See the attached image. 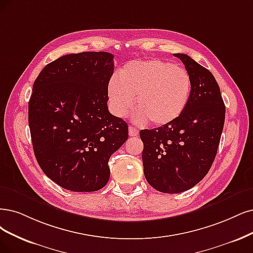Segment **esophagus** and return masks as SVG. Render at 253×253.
I'll use <instances>...</instances> for the list:
<instances>
[{"instance_id":"obj_1","label":"esophagus","mask_w":253,"mask_h":253,"mask_svg":"<svg viewBox=\"0 0 253 253\" xmlns=\"http://www.w3.org/2000/svg\"><path fill=\"white\" fill-rule=\"evenodd\" d=\"M129 135L132 136V137L137 136V135H138V130H136V129H135L134 127H132V126H130V127H129Z\"/></svg>"}]
</instances>
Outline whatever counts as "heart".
Instances as JSON below:
<instances>
[{
	"instance_id": "1",
	"label": "heart",
	"mask_w": 253,
	"mask_h": 253,
	"mask_svg": "<svg viewBox=\"0 0 253 253\" xmlns=\"http://www.w3.org/2000/svg\"><path fill=\"white\" fill-rule=\"evenodd\" d=\"M191 78L183 68L161 59L133 60L108 85L111 110L124 117L135 107V121L154 126L170 124L180 117L189 102Z\"/></svg>"
}]
</instances>
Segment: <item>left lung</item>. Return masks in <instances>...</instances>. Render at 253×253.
<instances>
[{"mask_svg": "<svg viewBox=\"0 0 253 253\" xmlns=\"http://www.w3.org/2000/svg\"><path fill=\"white\" fill-rule=\"evenodd\" d=\"M174 56L190 75L188 104L170 124L139 132L146 179L155 190L168 194L192 189L209 173L225 121V104L212 74L189 55Z\"/></svg>", "mask_w": 253, "mask_h": 253, "instance_id": "obj_1", "label": "left lung"}]
</instances>
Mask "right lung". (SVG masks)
I'll return each mask as SVG.
<instances>
[{
	"label": "right lung",
	"mask_w": 253,
	"mask_h": 253,
	"mask_svg": "<svg viewBox=\"0 0 253 253\" xmlns=\"http://www.w3.org/2000/svg\"><path fill=\"white\" fill-rule=\"evenodd\" d=\"M114 69L108 52L69 54L34 81L28 106L33 151L43 173L65 190L105 186L109 158L127 141V123L107 107Z\"/></svg>",
	"instance_id": "1"
}]
</instances>
